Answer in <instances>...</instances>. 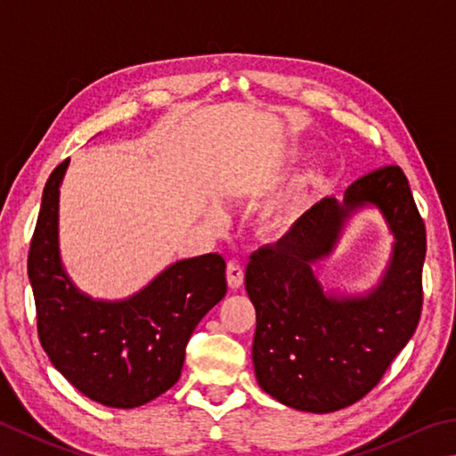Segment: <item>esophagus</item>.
Listing matches in <instances>:
<instances>
[{"instance_id":"obj_1","label":"esophagus","mask_w":456,"mask_h":456,"mask_svg":"<svg viewBox=\"0 0 456 456\" xmlns=\"http://www.w3.org/2000/svg\"><path fill=\"white\" fill-rule=\"evenodd\" d=\"M243 277H245V273H243L241 265H239L237 261H229L227 263V283L231 289H233V291L243 285Z\"/></svg>"}]
</instances>
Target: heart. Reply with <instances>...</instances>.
<instances>
[{
  "instance_id": "obj_1",
  "label": "heart",
  "mask_w": 456,
  "mask_h": 456,
  "mask_svg": "<svg viewBox=\"0 0 456 456\" xmlns=\"http://www.w3.org/2000/svg\"><path fill=\"white\" fill-rule=\"evenodd\" d=\"M317 181H319L317 171H309V173H305V175L297 177L291 189H289V191L281 197L279 201L273 203L267 209V213L263 215L265 229H267L273 235L285 233V231L291 229V225L297 219V215H299L305 197H307L309 187L317 183Z\"/></svg>"
}]
</instances>
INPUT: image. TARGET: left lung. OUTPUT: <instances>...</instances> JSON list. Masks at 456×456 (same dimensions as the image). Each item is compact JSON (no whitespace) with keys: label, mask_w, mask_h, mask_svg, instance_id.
Listing matches in <instances>:
<instances>
[{"label":"left lung","mask_w":456,"mask_h":456,"mask_svg":"<svg viewBox=\"0 0 456 456\" xmlns=\"http://www.w3.org/2000/svg\"><path fill=\"white\" fill-rule=\"evenodd\" d=\"M377 206L395 239L392 259L367 294H327L314 265L334 250L352 215ZM425 223L396 165L325 197L275 247L251 255L245 289L256 313L253 367L273 399L333 412L362 399L415 333L423 307Z\"/></svg>","instance_id":"left-lung-1"}]
</instances>
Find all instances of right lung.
<instances>
[{
	"label": "right lung",
	"mask_w": 456,
	"mask_h": 456,
	"mask_svg": "<svg viewBox=\"0 0 456 456\" xmlns=\"http://www.w3.org/2000/svg\"><path fill=\"white\" fill-rule=\"evenodd\" d=\"M68 165H57L47 179L28 256L39 341L52 365L91 401L142 407L177 383L189 337L227 293V265L219 253L175 261L119 301L79 291L60 253Z\"/></svg>",
	"instance_id": "right-lung-1"
}]
</instances>
